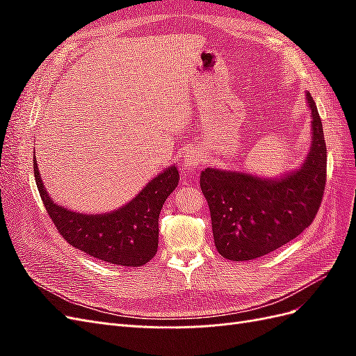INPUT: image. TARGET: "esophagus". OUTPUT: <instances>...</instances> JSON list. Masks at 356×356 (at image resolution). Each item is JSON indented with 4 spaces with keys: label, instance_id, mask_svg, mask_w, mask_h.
Here are the masks:
<instances>
[{
    "label": "esophagus",
    "instance_id": "1",
    "mask_svg": "<svg viewBox=\"0 0 356 356\" xmlns=\"http://www.w3.org/2000/svg\"><path fill=\"white\" fill-rule=\"evenodd\" d=\"M202 160H203V156L197 148H188L184 156V166L187 170H195L200 165Z\"/></svg>",
    "mask_w": 356,
    "mask_h": 356
}]
</instances>
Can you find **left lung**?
I'll return each instance as SVG.
<instances>
[{"mask_svg":"<svg viewBox=\"0 0 356 356\" xmlns=\"http://www.w3.org/2000/svg\"><path fill=\"white\" fill-rule=\"evenodd\" d=\"M312 147L301 169L281 179L208 168L200 188L209 204L213 242L233 261L263 257L303 233L319 211L327 182L324 129L310 93Z\"/></svg>","mask_w":356,"mask_h":356,"instance_id":"1","label":"left lung"}]
</instances>
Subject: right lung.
<instances>
[{"label":"right lung","instance_id":"1","mask_svg":"<svg viewBox=\"0 0 356 356\" xmlns=\"http://www.w3.org/2000/svg\"><path fill=\"white\" fill-rule=\"evenodd\" d=\"M34 177L49 217L63 239L93 258L127 267L143 266L156 255L159 213L179 178L177 168L172 166L148 182L123 208L102 215H86L53 203L42 186L35 160Z\"/></svg>","mask_w":356,"mask_h":356}]
</instances>
